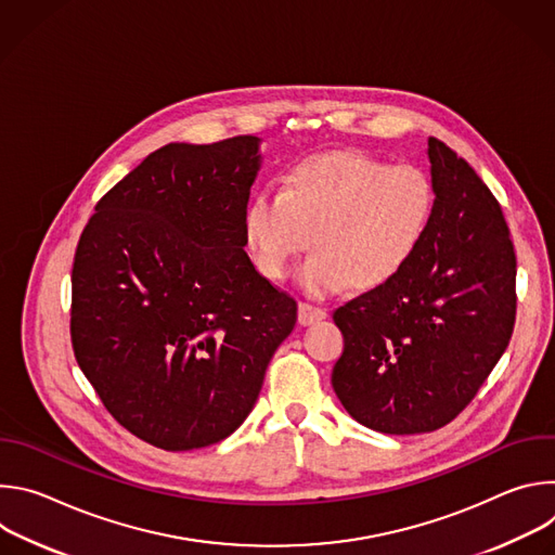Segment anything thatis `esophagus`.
I'll return each mask as SVG.
<instances>
[{"label":"esophagus","instance_id":"34e87169","mask_svg":"<svg viewBox=\"0 0 555 555\" xmlns=\"http://www.w3.org/2000/svg\"><path fill=\"white\" fill-rule=\"evenodd\" d=\"M327 319V311L323 307H315V305H309V302H300L298 305V323L300 325H313Z\"/></svg>","mask_w":555,"mask_h":555}]
</instances>
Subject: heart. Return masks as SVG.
<instances>
[{
	"label": "heart",
	"mask_w": 555,
	"mask_h": 555,
	"mask_svg": "<svg viewBox=\"0 0 555 555\" xmlns=\"http://www.w3.org/2000/svg\"><path fill=\"white\" fill-rule=\"evenodd\" d=\"M435 206V184L420 167H392L362 151L313 153L285 171L281 191L253 195L244 236L272 281L294 272L313 236L315 253L300 272L307 294L377 289L420 253Z\"/></svg>",
	"instance_id": "1"
}]
</instances>
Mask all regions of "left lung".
I'll list each match as a JSON object with an SVG mask.
<instances>
[{"instance_id": "obj_1", "label": "left lung", "mask_w": 555, "mask_h": 555, "mask_svg": "<svg viewBox=\"0 0 555 555\" xmlns=\"http://www.w3.org/2000/svg\"><path fill=\"white\" fill-rule=\"evenodd\" d=\"M430 230L400 276L334 311L345 349L332 386L347 413L386 435L450 424L505 353L516 255L501 204L463 157L428 138Z\"/></svg>"}]
</instances>
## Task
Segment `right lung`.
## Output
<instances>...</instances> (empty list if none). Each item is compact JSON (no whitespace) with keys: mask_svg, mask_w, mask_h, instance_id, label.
Wrapping results in <instances>:
<instances>
[{"mask_svg":"<svg viewBox=\"0 0 555 555\" xmlns=\"http://www.w3.org/2000/svg\"><path fill=\"white\" fill-rule=\"evenodd\" d=\"M259 142L153 151L78 240L76 362L114 420L155 448H204L240 428L296 325V300L244 250Z\"/></svg>","mask_w":555,"mask_h":555,"instance_id":"add662e5","label":"right lung"}]
</instances>
